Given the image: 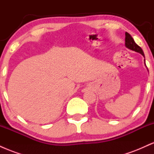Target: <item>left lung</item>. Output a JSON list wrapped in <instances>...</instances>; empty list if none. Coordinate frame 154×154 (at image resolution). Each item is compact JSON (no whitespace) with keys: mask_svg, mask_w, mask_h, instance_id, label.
Wrapping results in <instances>:
<instances>
[{"mask_svg":"<svg viewBox=\"0 0 154 154\" xmlns=\"http://www.w3.org/2000/svg\"><path fill=\"white\" fill-rule=\"evenodd\" d=\"M125 45H126V47L128 48L129 49H130V50L140 53V54H142L143 56H144L143 51L142 48L135 43L133 38H132L131 35L129 34L128 32H125Z\"/></svg>","mask_w":154,"mask_h":154,"instance_id":"left-lung-1","label":"left lung"}]
</instances>
